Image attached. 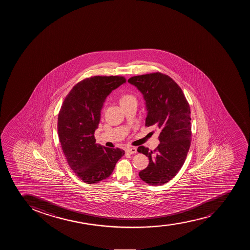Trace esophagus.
Wrapping results in <instances>:
<instances>
[{
    "label": "esophagus",
    "instance_id": "obj_1",
    "mask_svg": "<svg viewBox=\"0 0 250 250\" xmlns=\"http://www.w3.org/2000/svg\"><path fill=\"white\" fill-rule=\"evenodd\" d=\"M127 153L129 154H135L137 152L136 147H129L126 149Z\"/></svg>",
    "mask_w": 250,
    "mask_h": 250
}]
</instances>
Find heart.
Instances as JSON below:
<instances>
[{
	"mask_svg": "<svg viewBox=\"0 0 250 250\" xmlns=\"http://www.w3.org/2000/svg\"><path fill=\"white\" fill-rule=\"evenodd\" d=\"M132 102H136V99L134 95L132 94H127V93H123L119 96V103L121 104V106L130 104Z\"/></svg>",
	"mask_w": 250,
	"mask_h": 250,
	"instance_id": "b5f03b06",
	"label": "heart"
}]
</instances>
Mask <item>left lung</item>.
Instances as JSON below:
<instances>
[{
  "label": "left lung",
  "mask_w": 250,
  "mask_h": 250,
  "mask_svg": "<svg viewBox=\"0 0 250 250\" xmlns=\"http://www.w3.org/2000/svg\"><path fill=\"white\" fill-rule=\"evenodd\" d=\"M141 92L147 111L146 126L160 130V144L154 151L139 146L149 165L139 177L149 185L160 186L176 176L184 164L190 146V109L183 90L172 78L161 72L128 80Z\"/></svg>",
  "instance_id": "1"
}]
</instances>
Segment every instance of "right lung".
<instances>
[{
    "label": "right lung",
    "instance_id": "1",
    "mask_svg": "<svg viewBox=\"0 0 250 250\" xmlns=\"http://www.w3.org/2000/svg\"><path fill=\"white\" fill-rule=\"evenodd\" d=\"M125 82L117 76L89 77L77 83L62 103L58 116L60 144L70 168L84 183L108 178L125 155L121 149L96 144L94 132L106 97Z\"/></svg>",
    "mask_w": 250,
    "mask_h": 250
}]
</instances>
